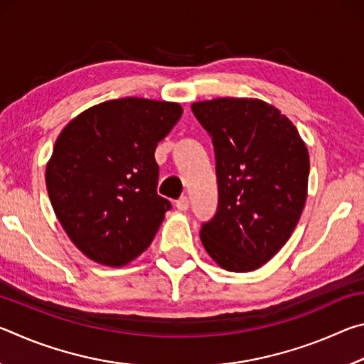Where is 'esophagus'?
Here are the masks:
<instances>
[{
    "mask_svg": "<svg viewBox=\"0 0 364 364\" xmlns=\"http://www.w3.org/2000/svg\"><path fill=\"white\" fill-rule=\"evenodd\" d=\"M175 207H176L180 212H186L188 208H189V199H188L186 196L180 197V199H178V200L175 202Z\"/></svg>",
    "mask_w": 364,
    "mask_h": 364,
    "instance_id": "1",
    "label": "esophagus"
}]
</instances>
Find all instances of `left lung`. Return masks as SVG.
Segmentation results:
<instances>
[{
    "label": "left lung",
    "instance_id": "obj_1",
    "mask_svg": "<svg viewBox=\"0 0 364 364\" xmlns=\"http://www.w3.org/2000/svg\"><path fill=\"white\" fill-rule=\"evenodd\" d=\"M212 136L218 208L200 241L228 271L247 273L281 250L297 226L308 193L310 156L294 123L254 97L194 102Z\"/></svg>",
    "mask_w": 364,
    "mask_h": 364
}]
</instances>
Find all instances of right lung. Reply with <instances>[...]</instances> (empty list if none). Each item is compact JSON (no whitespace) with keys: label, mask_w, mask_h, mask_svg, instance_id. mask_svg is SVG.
I'll return each mask as SVG.
<instances>
[{"label":"right lung","mask_w":364,"mask_h":364,"mask_svg":"<svg viewBox=\"0 0 364 364\" xmlns=\"http://www.w3.org/2000/svg\"><path fill=\"white\" fill-rule=\"evenodd\" d=\"M181 114L178 102L122 97L83 110L60 132L46 189L83 255L119 268L149 247L170 208L157 194L154 152Z\"/></svg>","instance_id":"right-lung-1"}]
</instances>
